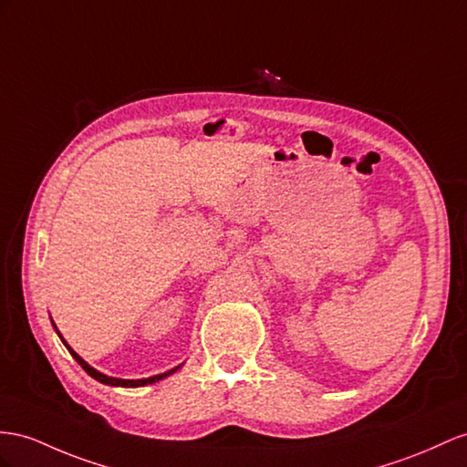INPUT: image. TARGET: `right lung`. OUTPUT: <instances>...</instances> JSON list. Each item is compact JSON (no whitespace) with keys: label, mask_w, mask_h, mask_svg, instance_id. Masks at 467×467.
Returning a JSON list of instances; mask_svg holds the SVG:
<instances>
[{"label":"right lung","mask_w":467,"mask_h":467,"mask_svg":"<svg viewBox=\"0 0 467 467\" xmlns=\"http://www.w3.org/2000/svg\"><path fill=\"white\" fill-rule=\"evenodd\" d=\"M51 324H53V327H55V331H57V336L61 337V341H63V345L65 348L68 349V353L75 357V361L87 370V373L92 377V379H97L99 382H102V385H109V387H124V389H136V387H146V385H153V382H158V380H161V379H167L170 375H173L175 370H179L183 367V363L182 365H177V367H173V368H170V370H165V373H161V375H153V377H148V379H116V377H109V375H104V373H100V370H97L94 367H90L85 358H82L73 348H70V345L65 341V337L61 336V331L57 329V326H55V321L51 319Z\"/></svg>","instance_id":"obj_1"}]
</instances>
